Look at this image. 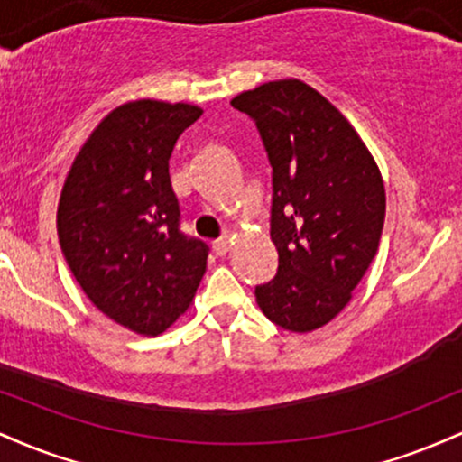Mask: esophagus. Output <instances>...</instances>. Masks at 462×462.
Wrapping results in <instances>:
<instances>
[{"label": "esophagus", "instance_id": "obj_1", "mask_svg": "<svg viewBox=\"0 0 462 462\" xmlns=\"http://www.w3.org/2000/svg\"><path fill=\"white\" fill-rule=\"evenodd\" d=\"M230 247H232L230 238H221V241H215L213 243V249H215L217 256H226V254L230 252Z\"/></svg>", "mask_w": 462, "mask_h": 462}]
</instances>
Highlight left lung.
<instances>
[{
	"mask_svg": "<svg viewBox=\"0 0 462 462\" xmlns=\"http://www.w3.org/2000/svg\"><path fill=\"white\" fill-rule=\"evenodd\" d=\"M230 104L256 121L273 169L278 273L256 286V301L275 326L312 332L346 309L378 254L383 173L347 116L301 79L261 84Z\"/></svg>",
	"mask_w": 462,
	"mask_h": 462,
	"instance_id": "8db88e82",
	"label": "left lung"
}]
</instances>
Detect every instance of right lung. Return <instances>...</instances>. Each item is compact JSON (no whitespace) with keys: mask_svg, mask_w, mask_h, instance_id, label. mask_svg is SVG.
I'll list each match as a JSON object with an SVG mask.
<instances>
[{"mask_svg":"<svg viewBox=\"0 0 462 462\" xmlns=\"http://www.w3.org/2000/svg\"><path fill=\"white\" fill-rule=\"evenodd\" d=\"M204 110L134 99L110 110L73 158L58 201V241L106 317L158 337L189 310L208 247L178 230L169 178L178 136Z\"/></svg>","mask_w":462,"mask_h":462,"instance_id":"obj_1","label":"right lung"}]
</instances>
